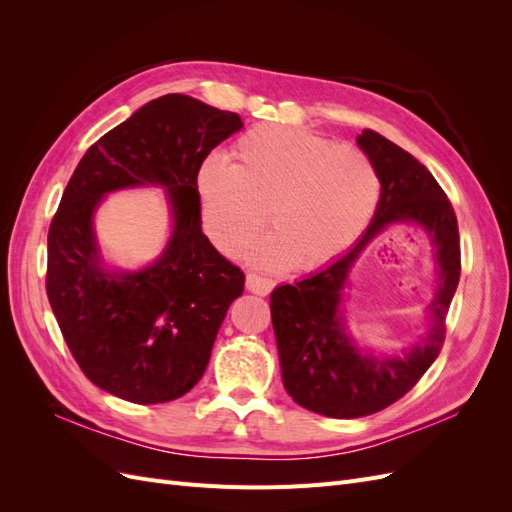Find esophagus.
Here are the masks:
<instances>
[{
    "instance_id": "obj_1",
    "label": "esophagus",
    "mask_w": 512,
    "mask_h": 512,
    "mask_svg": "<svg viewBox=\"0 0 512 512\" xmlns=\"http://www.w3.org/2000/svg\"><path fill=\"white\" fill-rule=\"evenodd\" d=\"M275 288V282L269 280L265 275L258 273H247V290H252L256 294H269Z\"/></svg>"
}]
</instances>
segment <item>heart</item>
<instances>
[{"label": "heart", "instance_id": "1", "mask_svg": "<svg viewBox=\"0 0 512 512\" xmlns=\"http://www.w3.org/2000/svg\"><path fill=\"white\" fill-rule=\"evenodd\" d=\"M235 164L207 160L196 175L203 224L228 256L267 224L252 252L262 267L312 271L359 239L378 209L380 177L367 153L286 126H258L232 147Z\"/></svg>", "mask_w": 512, "mask_h": 512}]
</instances>
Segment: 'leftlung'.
I'll list each match as a JSON object with an SVG mask.
<instances>
[{"label":"left lung","instance_id":"8db88e82","mask_svg":"<svg viewBox=\"0 0 512 512\" xmlns=\"http://www.w3.org/2000/svg\"><path fill=\"white\" fill-rule=\"evenodd\" d=\"M356 143L374 162L382 185L374 220L359 243L329 267L271 292V320L286 391L299 406L331 418L380 412L423 378L442 350L446 314L461 273L457 218L440 183L408 151L374 130H363ZM401 221L421 223L432 235L441 288L430 306L432 324L424 342L404 360H374L349 344L336 307L347 271L362 247L382 227Z\"/></svg>","mask_w":512,"mask_h":512}]
</instances>
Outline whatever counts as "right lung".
<instances>
[{"label":"right lung","instance_id":"add662e5","mask_svg":"<svg viewBox=\"0 0 512 512\" xmlns=\"http://www.w3.org/2000/svg\"><path fill=\"white\" fill-rule=\"evenodd\" d=\"M241 117L192 96L151 100L91 145L49 228L46 294L83 374L132 404H164L203 378L215 335L245 273L203 232L196 175ZM160 182L176 230L158 263L138 274L101 267L90 215L106 191Z\"/></svg>","mask_w":512,"mask_h":512}]
</instances>
